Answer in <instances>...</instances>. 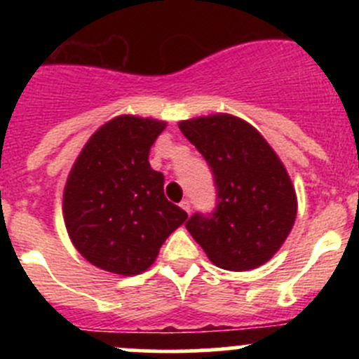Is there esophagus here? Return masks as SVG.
Here are the masks:
<instances>
[{
    "mask_svg": "<svg viewBox=\"0 0 359 359\" xmlns=\"http://www.w3.org/2000/svg\"><path fill=\"white\" fill-rule=\"evenodd\" d=\"M180 206H182V208H184V210H186V212H187V213H189V212H191V201H189V200H187V198H186V200H182V201H180Z\"/></svg>",
    "mask_w": 359,
    "mask_h": 359,
    "instance_id": "34e87169",
    "label": "esophagus"
}]
</instances>
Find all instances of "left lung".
<instances>
[{
  "instance_id": "left-lung-1",
  "label": "left lung",
  "mask_w": 359,
  "mask_h": 359,
  "mask_svg": "<svg viewBox=\"0 0 359 359\" xmlns=\"http://www.w3.org/2000/svg\"><path fill=\"white\" fill-rule=\"evenodd\" d=\"M179 128L208 163L217 194L215 208L193 213L187 231L222 269L262 266L295 222V189L283 163L252 125L234 116L189 119Z\"/></svg>"
}]
</instances>
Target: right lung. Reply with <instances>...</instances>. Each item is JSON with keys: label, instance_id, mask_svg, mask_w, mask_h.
I'll return each instance as SVG.
<instances>
[{"label": "right lung", "instance_id": "obj_1", "mask_svg": "<svg viewBox=\"0 0 359 359\" xmlns=\"http://www.w3.org/2000/svg\"><path fill=\"white\" fill-rule=\"evenodd\" d=\"M165 123L119 116L97 130L76 159L64 191V220L78 252L93 266L132 276L156 260L187 219L166 200L165 177L149 151Z\"/></svg>", "mask_w": 359, "mask_h": 359}]
</instances>
